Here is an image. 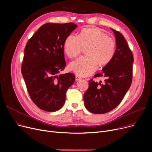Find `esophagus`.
I'll use <instances>...</instances> for the list:
<instances>
[{
  "instance_id": "34e87169",
  "label": "esophagus",
  "mask_w": 152,
  "mask_h": 152,
  "mask_svg": "<svg viewBox=\"0 0 152 152\" xmlns=\"http://www.w3.org/2000/svg\"><path fill=\"white\" fill-rule=\"evenodd\" d=\"M75 79H76V81H78V80H79V79H81V77L79 76H76Z\"/></svg>"
}]
</instances>
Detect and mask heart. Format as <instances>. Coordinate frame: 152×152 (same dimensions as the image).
<instances>
[{
  "instance_id": "1",
  "label": "heart",
  "mask_w": 152,
  "mask_h": 152,
  "mask_svg": "<svg viewBox=\"0 0 152 152\" xmlns=\"http://www.w3.org/2000/svg\"><path fill=\"white\" fill-rule=\"evenodd\" d=\"M115 40L97 28L83 29L78 37L69 35L64 44V50L70 58H76L85 49L87 56L69 65V68L80 76H87L96 70L97 64L106 65L112 59L115 50Z\"/></svg>"
}]
</instances>
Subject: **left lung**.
Instances as JSON below:
<instances>
[{
    "label": "left lung",
    "mask_w": 152,
    "mask_h": 152,
    "mask_svg": "<svg viewBox=\"0 0 152 152\" xmlns=\"http://www.w3.org/2000/svg\"><path fill=\"white\" fill-rule=\"evenodd\" d=\"M116 49L111 61L95 77L103 76V83L91 79L84 95L87 110L95 114H103L115 108L130 88L132 79L133 54L123 35L113 29Z\"/></svg>",
    "instance_id": "8db88e82"
}]
</instances>
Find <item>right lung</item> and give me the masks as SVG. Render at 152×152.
<instances>
[{
    "label": "right lung",
    "instance_id": "1",
    "mask_svg": "<svg viewBox=\"0 0 152 152\" xmlns=\"http://www.w3.org/2000/svg\"><path fill=\"white\" fill-rule=\"evenodd\" d=\"M77 26L73 23H46L26 45L21 73L31 100L40 109L60 110L75 81L74 74H58L66 66L65 41Z\"/></svg>",
    "mask_w": 152,
    "mask_h": 152
}]
</instances>
